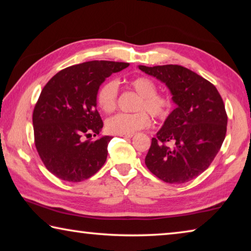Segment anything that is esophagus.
Instances as JSON below:
<instances>
[{"instance_id": "34e87169", "label": "esophagus", "mask_w": 251, "mask_h": 251, "mask_svg": "<svg viewBox=\"0 0 251 251\" xmlns=\"http://www.w3.org/2000/svg\"><path fill=\"white\" fill-rule=\"evenodd\" d=\"M122 136V137H125V138H131V137H133V134H128V135H121Z\"/></svg>"}]
</instances>
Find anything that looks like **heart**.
Returning <instances> with one entry per match:
<instances>
[{"label": "heart", "mask_w": 251, "mask_h": 251, "mask_svg": "<svg viewBox=\"0 0 251 251\" xmlns=\"http://www.w3.org/2000/svg\"><path fill=\"white\" fill-rule=\"evenodd\" d=\"M129 86L139 95L135 105V113H120L106 121V129L110 134L128 135L147 128L151 125V115L156 120H165L171 113V96L157 92V84L147 76H138L129 80ZM118 83L109 79L99 88L96 101L105 113H112L117 107Z\"/></svg>", "instance_id": "1"}]
</instances>
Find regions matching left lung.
<instances>
[{
  "label": "left lung",
  "mask_w": 251,
  "mask_h": 251,
  "mask_svg": "<svg viewBox=\"0 0 251 251\" xmlns=\"http://www.w3.org/2000/svg\"><path fill=\"white\" fill-rule=\"evenodd\" d=\"M167 85L177 107L151 138L145 164L168 184L194 179L210 166L227 131V113L217 88L180 65H139Z\"/></svg>",
  "instance_id": "1"
}]
</instances>
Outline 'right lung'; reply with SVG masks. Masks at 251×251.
<instances>
[{"label": "right lung", "mask_w": 251, "mask_h": 251, "mask_svg": "<svg viewBox=\"0 0 251 251\" xmlns=\"http://www.w3.org/2000/svg\"><path fill=\"white\" fill-rule=\"evenodd\" d=\"M128 65L85 62L59 71L42 90L33 110L34 143L45 167L59 179L85 180L105 164L112 137L91 138L103 127L96 94L106 77Z\"/></svg>", "instance_id": "1"}]
</instances>
